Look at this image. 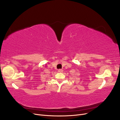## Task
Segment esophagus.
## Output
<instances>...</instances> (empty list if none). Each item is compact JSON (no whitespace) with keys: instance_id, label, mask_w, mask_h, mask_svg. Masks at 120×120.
Listing matches in <instances>:
<instances>
[{"instance_id":"obj_1","label":"esophagus","mask_w":120,"mask_h":120,"mask_svg":"<svg viewBox=\"0 0 120 120\" xmlns=\"http://www.w3.org/2000/svg\"><path fill=\"white\" fill-rule=\"evenodd\" d=\"M62 71H63V70H62V69H59L58 70V71L59 72H62Z\"/></svg>"}]
</instances>
